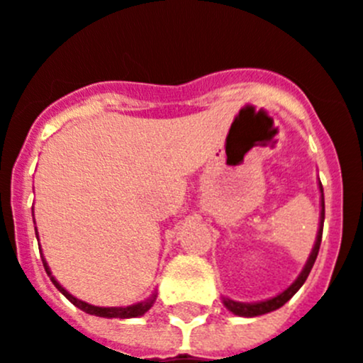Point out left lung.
Segmentation results:
<instances>
[{"mask_svg":"<svg viewBox=\"0 0 363 363\" xmlns=\"http://www.w3.org/2000/svg\"><path fill=\"white\" fill-rule=\"evenodd\" d=\"M319 188H320V222H319V233H317V240H315V245L313 249H311V254L310 258H308L306 265H304L303 272L299 274V277H297L296 281H294L292 284H290L289 289L284 290V292H281L279 296L272 297V299H267V301H262V303H238V301H233V299H225L223 297V304H225V308H228L229 311H233L235 315H240V317H258V315H263V313H269V311H274L277 310V308L283 306L286 301L292 299L294 296H296L297 290L301 289L304 284V281H306L308 274H310L311 267H313L315 259H317V254H319V249H320V240H323V228H324V189H323V184L319 182Z\"/></svg>","mask_w":363,"mask_h":363,"instance_id":"8db88e82","label":"left lung"}]
</instances>
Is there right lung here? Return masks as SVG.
<instances>
[{
	"instance_id": "add662e5",
	"label": "right lung",
	"mask_w": 363,
	"mask_h": 363,
	"mask_svg": "<svg viewBox=\"0 0 363 363\" xmlns=\"http://www.w3.org/2000/svg\"><path fill=\"white\" fill-rule=\"evenodd\" d=\"M37 235V231H35ZM40 250V249H39ZM43 265H44V270H46V274L50 276V279H52V283L55 284L57 289H59V292L62 294L64 297H66L67 301H71V303L74 304L77 308H80L82 311H86V313L89 315H96V317H107V319H134V317H141L143 313H147L148 310L152 308V304L155 303V294H152L150 297H148L147 301H143V303H138V304H132V306H120V308H104V306H93V304L89 303H84V301L77 299V297L71 296L69 292H67L66 289H62L60 286L59 281L55 279V277L52 276V272H50V267L48 263H46V259L43 258Z\"/></svg>"
}]
</instances>
